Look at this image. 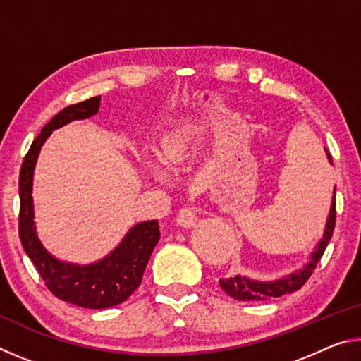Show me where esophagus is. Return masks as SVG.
<instances>
[{
	"mask_svg": "<svg viewBox=\"0 0 361 361\" xmlns=\"http://www.w3.org/2000/svg\"><path fill=\"white\" fill-rule=\"evenodd\" d=\"M199 210L195 207H183L180 210L178 216H176V221L181 226V228H192V226L197 223Z\"/></svg>",
	"mask_w": 361,
	"mask_h": 361,
	"instance_id": "obj_1",
	"label": "esophagus"
}]
</instances>
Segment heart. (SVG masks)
<instances>
[{"label": "heart", "mask_w": 361, "mask_h": 361, "mask_svg": "<svg viewBox=\"0 0 361 361\" xmlns=\"http://www.w3.org/2000/svg\"><path fill=\"white\" fill-rule=\"evenodd\" d=\"M200 137H202V126L197 121H183L170 127L161 140L162 163L167 167L175 169L188 162L195 154V151H197ZM143 157L145 166L152 178L159 181L167 178V170L161 166L162 163L156 156L146 152Z\"/></svg>", "instance_id": "heart-1"}]
</instances>
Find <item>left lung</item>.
Wrapping results in <instances>:
<instances>
[{
  "instance_id": "left-lung-1",
  "label": "left lung",
  "mask_w": 361,
  "mask_h": 361,
  "mask_svg": "<svg viewBox=\"0 0 361 361\" xmlns=\"http://www.w3.org/2000/svg\"><path fill=\"white\" fill-rule=\"evenodd\" d=\"M326 152L328 162L333 166L331 156L326 148H323ZM334 221H336V186L333 189V199H331V207H329V213L326 218L325 231H323L322 239L317 242L312 252L309 253L307 262L302 267L295 269V271L286 274V276L272 279V280H261V279H252L248 276H240L237 274L234 277L229 279H221L219 280V285L221 288L228 293L231 298L239 299V301H267V299L279 298L283 295H288V293L298 291L301 286L307 282V279L312 276L314 269L317 262L325 253V248L331 240L333 231H334Z\"/></svg>"
}]
</instances>
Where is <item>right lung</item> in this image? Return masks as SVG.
<instances>
[{"mask_svg":"<svg viewBox=\"0 0 361 361\" xmlns=\"http://www.w3.org/2000/svg\"><path fill=\"white\" fill-rule=\"evenodd\" d=\"M100 100V95L92 97L76 105L66 106L54 116L30 146L22 162L19 178V235L23 250L54 296L85 309H106L124 302L142 283L145 267L161 237L156 219L137 223L127 231L118 247L111 250L105 258L90 264H76V262L59 259L47 252L39 240L32 194L35 167L42 145L60 127L73 121L89 119L95 116L99 113Z\"/></svg>","mask_w":361,"mask_h":361,"instance_id":"1","label":"right lung"}]
</instances>
